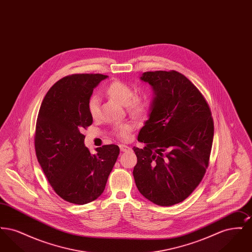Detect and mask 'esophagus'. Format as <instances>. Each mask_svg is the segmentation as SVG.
Returning a JSON list of instances; mask_svg holds the SVG:
<instances>
[{
  "instance_id": "34e87169",
  "label": "esophagus",
  "mask_w": 252,
  "mask_h": 252,
  "mask_svg": "<svg viewBox=\"0 0 252 252\" xmlns=\"http://www.w3.org/2000/svg\"><path fill=\"white\" fill-rule=\"evenodd\" d=\"M119 147H120V150L122 152H126V151H129V150H130V147L127 146V145H126V144H120Z\"/></svg>"
}]
</instances>
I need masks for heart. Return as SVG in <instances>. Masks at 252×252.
<instances>
[{
    "mask_svg": "<svg viewBox=\"0 0 252 252\" xmlns=\"http://www.w3.org/2000/svg\"><path fill=\"white\" fill-rule=\"evenodd\" d=\"M107 95L120 104L126 106L127 111L135 116L144 114L147 108V99L143 95H135L131 87L122 81H114L108 85L106 90ZM89 112L93 118H95L99 111V101L96 96H93L89 101ZM132 130V125L124 123L117 126L114 129L115 135L122 140H126Z\"/></svg>",
    "mask_w": 252,
    "mask_h": 252,
    "instance_id": "1",
    "label": "heart"
}]
</instances>
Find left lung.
Returning <instances> with one entry per match:
<instances>
[{
    "label": "left lung",
    "instance_id": "8db88e82",
    "mask_svg": "<svg viewBox=\"0 0 252 252\" xmlns=\"http://www.w3.org/2000/svg\"><path fill=\"white\" fill-rule=\"evenodd\" d=\"M141 80L154 91L149 119L139 132L144 148L133 147L136 186L158 206L186 199L209 165L214 120L202 94L176 71L145 72Z\"/></svg>",
    "mask_w": 252,
    "mask_h": 252
}]
</instances>
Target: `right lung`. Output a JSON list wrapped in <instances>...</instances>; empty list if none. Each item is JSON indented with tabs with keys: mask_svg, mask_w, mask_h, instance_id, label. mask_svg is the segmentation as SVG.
I'll list each match as a JSON object with an SVG mask.
<instances>
[{
	"mask_svg": "<svg viewBox=\"0 0 252 252\" xmlns=\"http://www.w3.org/2000/svg\"><path fill=\"white\" fill-rule=\"evenodd\" d=\"M107 77L100 73L65 76L49 90L38 111L37 161L54 191L70 203L97 199L120 153L118 145L107 144L91 154L81 133L93 124L88 105L94 89Z\"/></svg>",
	"mask_w": 252,
	"mask_h": 252,
	"instance_id": "1",
	"label": "right lung"
}]
</instances>
